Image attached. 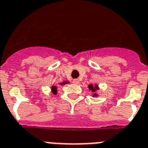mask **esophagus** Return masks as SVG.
I'll return each mask as SVG.
<instances>
[{"instance_id":"obj_1","label":"esophagus","mask_w":148,"mask_h":148,"mask_svg":"<svg viewBox=\"0 0 148 148\" xmlns=\"http://www.w3.org/2000/svg\"><path fill=\"white\" fill-rule=\"evenodd\" d=\"M73 83H74V84H78L79 83V79H75L73 80Z\"/></svg>"}]
</instances>
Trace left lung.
Instances as JSON below:
<instances>
[{
    "label": "left lung",
    "instance_id": "left-lung-1",
    "mask_svg": "<svg viewBox=\"0 0 148 148\" xmlns=\"http://www.w3.org/2000/svg\"><path fill=\"white\" fill-rule=\"evenodd\" d=\"M88 88H89V89L91 90L92 92H95V91H97V90L98 89V86H97L96 84L95 85V86H93V85L91 84V85H89V86H88ZM93 96H97V94H94Z\"/></svg>",
    "mask_w": 148,
    "mask_h": 148
}]
</instances>
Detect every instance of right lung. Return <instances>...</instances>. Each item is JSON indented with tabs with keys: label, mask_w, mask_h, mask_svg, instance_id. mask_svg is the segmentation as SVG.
I'll return each mask as SVG.
<instances>
[{
	"label": "right lung",
	"mask_w": 148,
	"mask_h": 148,
	"mask_svg": "<svg viewBox=\"0 0 148 148\" xmlns=\"http://www.w3.org/2000/svg\"><path fill=\"white\" fill-rule=\"evenodd\" d=\"M68 83H69V82H68V81H64V82H62V83H60V85H65V84H68ZM51 90H52L53 93L54 94V95H56V94L57 93V91H56V86L51 87Z\"/></svg>",
	"instance_id": "obj_1"
}]
</instances>
